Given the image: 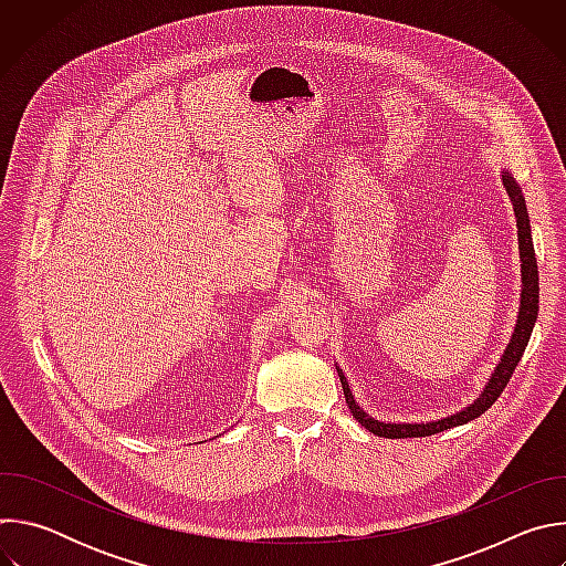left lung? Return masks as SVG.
<instances>
[{
	"label": "left lung",
	"mask_w": 566,
	"mask_h": 566,
	"mask_svg": "<svg viewBox=\"0 0 566 566\" xmlns=\"http://www.w3.org/2000/svg\"><path fill=\"white\" fill-rule=\"evenodd\" d=\"M502 184L506 188V195L513 203V212L517 219V239H520V266H522V293H520V311H517V322H515V329L513 336L495 367V371L491 374L486 387L479 394V398H474V402L465 406L463 410L437 419V421H421V423H391V421H378L374 417H369L352 394L349 382L343 374V369L336 365L340 382H343V391L347 398V406L354 415V419L369 430L376 437H385V439H410V437H430L457 426H463L476 417H481L486 412L493 402L500 398V394L504 391V387L509 385L517 363L522 360V354L528 345V338L533 334L535 327V319H537V311H539V277H537V260H535V251H533V237H531V219H528V210H526V201H524V192L517 186V181L513 179V175L509 170L502 172Z\"/></svg>",
	"instance_id": "8db88e82"
}]
</instances>
